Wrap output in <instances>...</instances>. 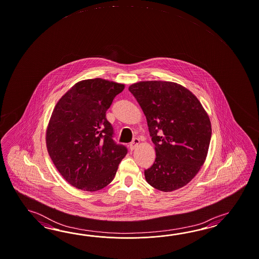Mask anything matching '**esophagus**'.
I'll return each instance as SVG.
<instances>
[{
    "label": "esophagus",
    "mask_w": 259,
    "mask_h": 259,
    "mask_svg": "<svg viewBox=\"0 0 259 259\" xmlns=\"http://www.w3.org/2000/svg\"><path fill=\"white\" fill-rule=\"evenodd\" d=\"M139 139H135L133 140L132 142H131V144H130V150L131 151H134L138 146L139 145Z\"/></svg>",
    "instance_id": "esophagus-1"
}]
</instances>
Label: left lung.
Wrapping results in <instances>:
<instances>
[{"instance_id":"obj_1","label":"left lung","mask_w":259,"mask_h":259,"mask_svg":"<svg viewBox=\"0 0 259 259\" xmlns=\"http://www.w3.org/2000/svg\"><path fill=\"white\" fill-rule=\"evenodd\" d=\"M145 114L156 158L144 171L155 189L172 192L200 170L211 137L208 115L196 95L171 81H139L129 86Z\"/></svg>"}]
</instances>
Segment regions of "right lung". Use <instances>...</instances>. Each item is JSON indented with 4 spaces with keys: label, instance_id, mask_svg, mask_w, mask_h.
I'll return each mask as SVG.
<instances>
[{
    "label": "right lung",
    "instance_id": "right-lung-1",
    "mask_svg": "<svg viewBox=\"0 0 259 259\" xmlns=\"http://www.w3.org/2000/svg\"><path fill=\"white\" fill-rule=\"evenodd\" d=\"M124 84L103 78L85 79L67 91L54 107L46 144L63 179L77 189L95 192L113 181L124 146L114 142L106 112Z\"/></svg>",
    "mask_w": 259,
    "mask_h": 259
}]
</instances>
